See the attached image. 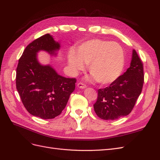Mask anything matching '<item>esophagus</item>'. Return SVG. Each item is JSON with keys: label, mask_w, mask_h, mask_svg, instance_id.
<instances>
[{"label": "esophagus", "mask_w": 160, "mask_h": 160, "mask_svg": "<svg viewBox=\"0 0 160 160\" xmlns=\"http://www.w3.org/2000/svg\"><path fill=\"white\" fill-rule=\"evenodd\" d=\"M77 88H79V89H85L86 88V85H85V84H83V83H77Z\"/></svg>", "instance_id": "esophagus-1"}]
</instances>
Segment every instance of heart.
<instances>
[{
  "instance_id": "b5f03b06",
  "label": "heart",
  "mask_w": 160,
  "mask_h": 160,
  "mask_svg": "<svg viewBox=\"0 0 160 160\" xmlns=\"http://www.w3.org/2000/svg\"><path fill=\"white\" fill-rule=\"evenodd\" d=\"M67 63L72 74L76 75L89 65L91 79L101 85H108L122 75L125 65L123 49L118 43L102 39H92L82 43L77 52L71 49Z\"/></svg>"
}]
</instances>
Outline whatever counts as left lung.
<instances>
[{"label": "left lung", "mask_w": 160, "mask_h": 160, "mask_svg": "<svg viewBox=\"0 0 160 160\" xmlns=\"http://www.w3.org/2000/svg\"><path fill=\"white\" fill-rule=\"evenodd\" d=\"M143 67L136 51H132L130 66L109 87L98 90L95 112L105 120H114L130 113L143 84Z\"/></svg>", "instance_id": "8db88e82"}]
</instances>
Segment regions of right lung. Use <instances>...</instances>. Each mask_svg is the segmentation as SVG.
Instances as JSON below:
<instances>
[{
  "label": "right lung",
  "instance_id": "add662e5",
  "mask_svg": "<svg viewBox=\"0 0 160 160\" xmlns=\"http://www.w3.org/2000/svg\"><path fill=\"white\" fill-rule=\"evenodd\" d=\"M60 47V42L46 34L31 42L18 61L17 89L28 113L41 119H53L60 115L75 88V79L62 77L51 64L38 61V52L57 57Z\"/></svg>",
  "mask_w": 160,
  "mask_h": 160
}]
</instances>
